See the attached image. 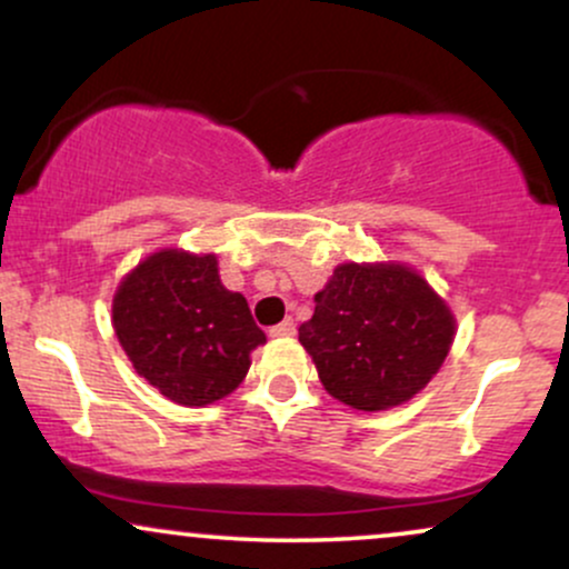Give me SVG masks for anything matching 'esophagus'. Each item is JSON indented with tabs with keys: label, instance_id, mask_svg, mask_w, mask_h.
<instances>
[{
	"label": "esophagus",
	"instance_id": "esophagus-1",
	"mask_svg": "<svg viewBox=\"0 0 569 569\" xmlns=\"http://www.w3.org/2000/svg\"><path fill=\"white\" fill-rule=\"evenodd\" d=\"M293 335H297V323H293V318H286L283 323L272 326V329H270L272 339H286V337H293Z\"/></svg>",
	"mask_w": 569,
	"mask_h": 569
}]
</instances>
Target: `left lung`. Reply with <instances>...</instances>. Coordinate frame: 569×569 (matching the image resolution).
<instances>
[{
    "label": "left lung",
    "mask_w": 569,
    "mask_h": 569,
    "mask_svg": "<svg viewBox=\"0 0 569 569\" xmlns=\"http://www.w3.org/2000/svg\"><path fill=\"white\" fill-rule=\"evenodd\" d=\"M455 331V312L415 267L345 262L316 293L299 342L326 393L358 411H385L433 380Z\"/></svg>",
    "instance_id": "1"
}]
</instances>
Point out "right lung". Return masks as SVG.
I'll return each instance as SVG.
<instances>
[{
    "label": "right lung",
    "mask_w": 569,
    "mask_h": 569,
    "mask_svg": "<svg viewBox=\"0 0 569 569\" xmlns=\"http://www.w3.org/2000/svg\"><path fill=\"white\" fill-rule=\"evenodd\" d=\"M112 326L136 375L181 407L230 396L267 342L243 293L221 283L217 253L184 248H160L120 280Z\"/></svg>",
    "instance_id": "right-lung-1"
}]
</instances>
